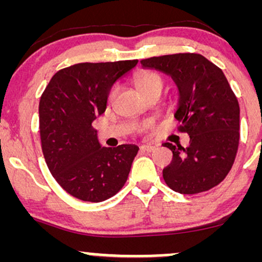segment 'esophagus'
Listing matches in <instances>:
<instances>
[{"label": "esophagus", "mask_w": 262, "mask_h": 262, "mask_svg": "<svg viewBox=\"0 0 262 262\" xmlns=\"http://www.w3.org/2000/svg\"><path fill=\"white\" fill-rule=\"evenodd\" d=\"M140 150H143V151H146V152H152L156 150V146L150 145V144H146V145H141Z\"/></svg>", "instance_id": "obj_1"}]
</instances>
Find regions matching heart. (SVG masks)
I'll return each instance as SVG.
<instances>
[{"label":"heart","instance_id":"b5f03b06","mask_svg":"<svg viewBox=\"0 0 262 262\" xmlns=\"http://www.w3.org/2000/svg\"><path fill=\"white\" fill-rule=\"evenodd\" d=\"M135 83H137L138 89L144 96L152 91H162L164 89V80L159 74L152 73V71H141L135 77ZM116 87H113L108 93V100H113L116 96Z\"/></svg>","mask_w":262,"mask_h":262}]
</instances>
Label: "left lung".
<instances>
[{"mask_svg":"<svg viewBox=\"0 0 262 262\" xmlns=\"http://www.w3.org/2000/svg\"><path fill=\"white\" fill-rule=\"evenodd\" d=\"M145 69L170 75L179 89L175 118L189 135L187 148L164 143L172 161L162 170L171 189L196 194L228 175L239 146L240 108L223 71L201 54L180 53L141 60Z\"/></svg>","mask_w":262,"mask_h":262,"instance_id":"left-lung-1","label":"left lung"}]
</instances>
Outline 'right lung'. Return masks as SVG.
Wrapping results in <instances>:
<instances>
[{
	"label": "right lung",
	"instance_id": "add662e5",
	"mask_svg": "<svg viewBox=\"0 0 262 262\" xmlns=\"http://www.w3.org/2000/svg\"><path fill=\"white\" fill-rule=\"evenodd\" d=\"M138 60L81 62L61 69L39 102V130L45 162L54 179L75 198L102 202L127 181L137 145L101 146L92 122L107 108L113 83Z\"/></svg>",
	"mask_w": 262,
	"mask_h": 262
}]
</instances>
